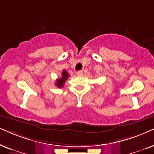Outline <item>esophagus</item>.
<instances>
[{"label":"esophagus","mask_w":154,"mask_h":154,"mask_svg":"<svg viewBox=\"0 0 154 154\" xmlns=\"http://www.w3.org/2000/svg\"><path fill=\"white\" fill-rule=\"evenodd\" d=\"M82 74H83V72L82 70H79L78 72H77V75L78 76H82Z\"/></svg>","instance_id":"obj_1"}]
</instances>
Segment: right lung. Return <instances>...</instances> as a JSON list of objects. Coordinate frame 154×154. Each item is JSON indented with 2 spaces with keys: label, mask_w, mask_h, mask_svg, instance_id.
Masks as SVG:
<instances>
[{
  "label": "right lung",
  "mask_w": 154,
  "mask_h": 154,
  "mask_svg": "<svg viewBox=\"0 0 154 154\" xmlns=\"http://www.w3.org/2000/svg\"><path fill=\"white\" fill-rule=\"evenodd\" d=\"M68 77H69V75H68V73H67V72L65 70H63L62 77L56 80V85L57 86V87H58V88L63 87V86H64L65 81L68 79Z\"/></svg>",
  "instance_id": "1"
}]
</instances>
